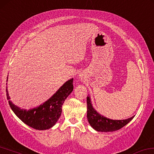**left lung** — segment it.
<instances>
[{"label":"left lung","mask_w":154,"mask_h":154,"mask_svg":"<svg viewBox=\"0 0 154 154\" xmlns=\"http://www.w3.org/2000/svg\"><path fill=\"white\" fill-rule=\"evenodd\" d=\"M87 119L89 123L93 128L98 131L109 132L121 129L128 124L134 116L125 120H112L100 115L94 109L91 105L90 97H87Z\"/></svg>","instance_id":"8db88e82"}]
</instances>
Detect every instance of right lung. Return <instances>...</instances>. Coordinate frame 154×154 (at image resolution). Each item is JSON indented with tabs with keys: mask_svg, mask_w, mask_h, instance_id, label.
Returning a JSON list of instances; mask_svg holds the SVG:
<instances>
[{
	"mask_svg": "<svg viewBox=\"0 0 154 154\" xmlns=\"http://www.w3.org/2000/svg\"><path fill=\"white\" fill-rule=\"evenodd\" d=\"M73 80V79L68 80L49 100L32 109H20L9 100L10 97L9 96L8 87H6L7 98L14 113L24 123L35 129H48L52 127L60 118L64 102L74 89Z\"/></svg>",
	"mask_w": 154,
	"mask_h": 154,
	"instance_id": "add662e5",
	"label": "right lung"
}]
</instances>
